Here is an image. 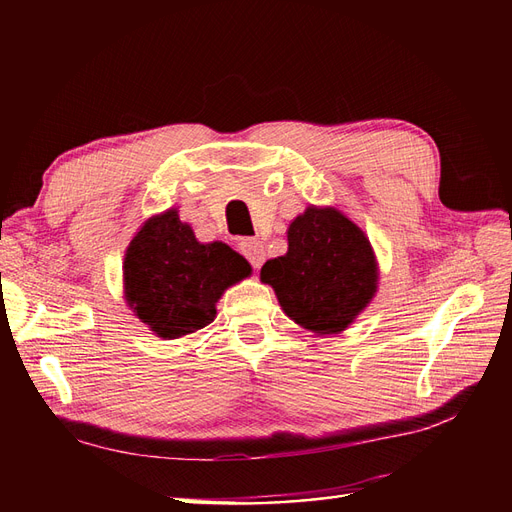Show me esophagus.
<instances>
[{"label":"esophagus","instance_id":"1","mask_svg":"<svg viewBox=\"0 0 512 512\" xmlns=\"http://www.w3.org/2000/svg\"><path fill=\"white\" fill-rule=\"evenodd\" d=\"M239 250L241 254L250 260V265L254 269H260L262 262H265L267 250H265V243L258 241V239H241L239 241Z\"/></svg>","mask_w":512,"mask_h":512}]
</instances>
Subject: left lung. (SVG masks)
Masks as SVG:
<instances>
[{
  "mask_svg": "<svg viewBox=\"0 0 512 512\" xmlns=\"http://www.w3.org/2000/svg\"><path fill=\"white\" fill-rule=\"evenodd\" d=\"M269 284L290 320L318 335L346 331L378 290L365 232L335 207H307L288 226V252L267 260Z\"/></svg>",
  "mask_w": 512,
  "mask_h": 512,
  "instance_id": "obj_1",
  "label": "left lung"
}]
</instances>
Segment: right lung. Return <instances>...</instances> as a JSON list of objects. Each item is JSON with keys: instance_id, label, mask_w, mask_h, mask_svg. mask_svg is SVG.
I'll list each match as a JSON object with an SVG mask.
<instances>
[{"instance_id": "right-lung-1", "label": "right lung", "mask_w": 512, "mask_h": 512, "mask_svg": "<svg viewBox=\"0 0 512 512\" xmlns=\"http://www.w3.org/2000/svg\"><path fill=\"white\" fill-rule=\"evenodd\" d=\"M252 273L222 241L200 243L177 209L153 215L123 260V292L134 316L164 339L207 327L226 288Z\"/></svg>"}]
</instances>
